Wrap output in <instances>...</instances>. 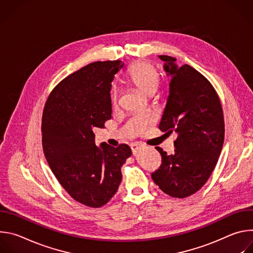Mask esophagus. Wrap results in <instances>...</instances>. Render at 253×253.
Returning a JSON list of instances; mask_svg holds the SVG:
<instances>
[{
	"instance_id": "esophagus-1",
	"label": "esophagus",
	"mask_w": 253,
	"mask_h": 253,
	"mask_svg": "<svg viewBox=\"0 0 253 253\" xmlns=\"http://www.w3.org/2000/svg\"><path fill=\"white\" fill-rule=\"evenodd\" d=\"M132 152L133 154H137L140 150H141V146L140 145H137V144H134V145H132Z\"/></svg>"
}]
</instances>
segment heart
Masks as SVG:
<instances>
[{"label": "heart", "mask_w": 253, "mask_h": 253, "mask_svg": "<svg viewBox=\"0 0 253 253\" xmlns=\"http://www.w3.org/2000/svg\"><path fill=\"white\" fill-rule=\"evenodd\" d=\"M126 77L130 83L146 95H152L159 84L158 71L152 64L144 61L132 64L127 71ZM110 100L113 106L117 104V92L115 88L111 90Z\"/></svg>", "instance_id": "b5f03b06"}]
</instances>
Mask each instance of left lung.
Here are the masks:
<instances>
[{"label": "left lung", "mask_w": 253, "mask_h": 253, "mask_svg": "<svg viewBox=\"0 0 253 253\" xmlns=\"http://www.w3.org/2000/svg\"><path fill=\"white\" fill-rule=\"evenodd\" d=\"M164 70L171 77L169 96L159 124L162 132L178 134L174 153L161 154L160 167L151 174L166 194L185 198L196 193L214 170L224 142V117L217 92L197 70L166 55Z\"/></svg>", "instance_id": "obj_1"}]
</instances>
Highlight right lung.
<instances>
[{"mask_svg": "<svg viewBox=\"0 0 253 253\" xmlns=\"http://www.w3.org/2000/svg\"><path fill=\"white\" fill-rule=\"evenodd\" d=\"M122 61L94 62L63 79L50 93L42 117V145L59 183L76 201L93 208L107 204L132 154L127 144L95 145L93 129L111 119V82Z\"/></svg>", "mask_w": 253, "mask_h": 253, "instance_id": "1", "label": "right lung"}]
</instances>
